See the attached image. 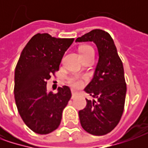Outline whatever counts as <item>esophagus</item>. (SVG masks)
Wrapping results in <instances>:
<instances>
[{"instance_id": "esophagus-1", "label": "esophagus", "mask_w": 148, "mask_h": 148, "mask_svg": "<svg viewBox=\"0 0 148 148\" xmlns=\"http://www.w3.org/2000/svg\"><path fill=\"white\" fill-rule=\"evenodd\" d=\"M71 95H72V98H75L77 95H78V93H77V91H75L74 90H71Z\"/></svg>"}]
</instances>
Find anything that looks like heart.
<instances>
[{
	"instance_id": "heart-1",
	"label": "heart",
	"mask_w": 148,
	"mask_h": 148,
	"mask_svg": "<svg viewBox=\"0 0 148 148\" xmlns=\"http://www.w3.org/2000/svg\"><path fill=\"white\" fill-rule=\"evenodd\" d=\"M92 51H94V50L90 46H84L82 49H81V56L88 53ZM67 83H68V85H70L74 88H82L84 86V79L81 78L80 77H77V76H71L68 78Z\"/></svg>"
}]
</instances>
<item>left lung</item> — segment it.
<instances>
[{
	"instance_id": "1",
	"label": "left lung",
	"mask_w": 148,
	"mask_h": 148,
	"mask_svg": "<svg viewBox=\"0 0 148 148\" xmlns=\"http://www.w3.org/2000/svg\"><path fill=\"white\" fill-rule=\"evenodd\" d=\"M76 42H94L99 51L94 77L85 88L96 100L86 99V108L79 111L80 122L89 134L105 135L118 125L124 110L127 85L123 62L110 34L102 29H93Z\"/></svg>"
}]
</instances>
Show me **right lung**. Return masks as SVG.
I'll return each mask as SVG.
<instances>
[{
	"mask_svg": "<svg viewBox=\"0 0 148 148\" xmlns=\"http://www.w3.org/2000/svg\"><path fill=\"white\" fill-rule=\"evenodd\" d=\"M73 41L37 34L20 54L14 71V99L21 119L36 134H50L58 128L62 110L71 99L66 86L58 87V93L48 92L47 81L59 70Z\"/></svg>",
	"mask_w": 148,
	"mask_h": 148,
	"instance_id": "right-lung-1",
	"label": "right lung"
}]
</instances>
